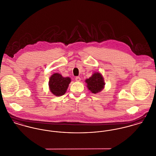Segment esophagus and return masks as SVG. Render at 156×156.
I'll return each mask as SVG.
<instances>
[{"instance_id": "obj_1", "label": "esophagus", "mask_w": 156, "mask_h": 156, "mask_svg": "<svg viewBox=\"0 0 156 156\" xmlns=\"http://www.w3.org/2000/svg\"><path fill=\"white\" fill-rule=\"evenodd\" d=\"M75 80H76V81L79 82V81H81V78H80V76H76V77H75Z\"/></svg>"}]
</instances>
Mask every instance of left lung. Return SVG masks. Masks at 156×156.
I'll return each mask as SVG.
<instances>
[{"mask_svg":"<svg viewBox=\"0 0 156 156\" xmlns=\"http://www.w3.org/2000/svg\"><path fill=\"white\" fill-rule=\"evenodd\" d=\"M85 82L88 90L94 94L101 91L105 86L103 78L98 72L94 73L92 76L86 80Z\"/></svg>","mask_w":156,"mask_h":156,"instance_id":"1","label":"left lung"}]
</instances>
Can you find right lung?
Segmentation results:
<instances>
[{
    "mask_svg": "<svg viewBox=\"0 0 156 156\" xmlns=\"http://www.w3.org/2000/svg\"><path fill=\"white\" fill-rule=\"evenodd\" d=\"M71 81V78L69 77L65 78L59 73H54L49 79L50 90L55 96H62L66 93Z\"/></svg>",
    "mask_w": 156,
    "mask_h": 156,
    "instance_id": "1",
    "label": "right lung"
}]
</instances>
